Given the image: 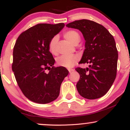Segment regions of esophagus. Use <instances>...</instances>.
Here are the masks:
<instances>
[{"label": "esophagus", "instance_id": "1", "mask_svg": "<svg viewBox=\"0 0 130 130\" xmlns=\"http://www.w3.org/2000/svg\"><path fill=\"white\" fill-rule=\"evenodd\" d=\"M68 71H69V73H71L72 71H74V69H73V68H68Z\"/></svg>", "mask_w": 130, "mask_h": 130}]
</instances>
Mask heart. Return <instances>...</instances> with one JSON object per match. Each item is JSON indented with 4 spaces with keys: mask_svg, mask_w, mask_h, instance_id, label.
<instances>
[{
    "mask_svg": "<svg viewBox=\"0 0 130 130\" xmlns=\"http://www.w3.org/2000/svg\"><path fill=\"white\" fill-rule=\"evenodd\" d=\"M63 36L73 44H77L80 41V36L76 31L69 30L64 32ZM58 41L57 36H54L48 43V50L53 54H56V45ZM79 57L75 54L70 56H60L57 58V64L65 68H71L78 61Z\"/></svg>",
    "mask_w": 130,
    "mask_h": 130,
    "instance_id": "obj_1",
    "label": "heart"
}]
</instances>
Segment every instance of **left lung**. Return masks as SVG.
Segmentation results:
<instances>
[{"label":"left lung","instance_id":"1","mask_svg":"<svg viewBox=\"0 0 130 130\" xmlns=\"http://www.w3.org/2000/svg\"><path fill=\"white\" fill-rule=\"evenodd\" d=\"M66 26L79 30L86 40L79 63H89V68L75 69L80 74L76 84L79 93L89 100L102 97L117 74L118 51L114 37L103 26L88 19L74 21Z\"/></svg>","mask_w":130,"mask_h":130}]
</instances>
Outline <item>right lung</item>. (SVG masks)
Masks as SVG:
<instances>
[{"instance_id": "right-lung-1", "label": "right lung", "mask_w": 130, "mask_h": 130, "mask_svg": "<svg viewBox=\"0 0 130 130\" xmlns=\"http://www.w3.org/2000/svg\"><path fill=\"white\" fill-rule=\"evenodd\" d=\"M64 26L38 24L22 32L14 44L12 70L22 93L33 102L46 104L57 99L69 73L65 67L53 66L55 60L48 50L50 40Z\"/></svg>"}]
</instances>
